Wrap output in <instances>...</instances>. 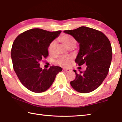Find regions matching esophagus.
I'll list each match as a JSON object with an SVG mask.
<instances>
[{
    "mask_svg": "<svg viewBox=\"0 0 122 122\" xmlns=\"http://www.w3.org/2000/svg\"><path fill=\"white\" fill-rule=\"evenodd\" d=\"M63 70L64 71H66V72H70V71H71L70 69H63Z\"/></svg>",
    "mask_w": 122,
    "mask_h": 122,
    "instance_id": "1",
    "label": "esophagus"
}]
</instances>
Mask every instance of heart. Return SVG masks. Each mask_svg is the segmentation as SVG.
I'll return each instance as SVG.
<instances>
[{
  "label": "heart",
  "instance_id": "b5f03b06",
  "mask_svg": "<svg viewBox=\"0 0 122 122\" xmlns=\"http://www.w3.org/2000/svg\"><path fill=\"white\" fill-rule=\"evenodd\" d=\"M60 41H61L69 49L71 47L76 46V41L73 37L69 35H63L59 39ZM56 41L52 42L49 45L48 50L50 54H53L56 53ZM71 59L67 57H61L58 61V63L61 66H68L70 63Z\"/></svg>",
  "mask_w": 122,
  "mask_h": 122
}]
</instances>
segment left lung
Returning <instances> with one entry per match:
<instances>
[{"instance_id":"obj_1","label":"left lung","mask_w":122,"mask_h":122,"mask_svg":"<svg viewBox=\"0 0 122 122\" xmlns=\"http://www.w3.org/2000/svg\"><path fill=\"white\" fill-rule=\"evenodd\" d=\"M64 33L72 36L79 44L76 59L78 66L85 64L86 70L82 73L73 70L76 77L70 82L74 89L81 93L94 91L100 86L108 73L112 59L111 44L102 32L86 26Z\"/></svg>"}]
</instances>
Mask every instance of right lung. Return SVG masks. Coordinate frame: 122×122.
<instances>
[{"label": "right lung", "instance_id": "add662e5", "mask_svg": "<svg viewBox=\"0 0 122 122\" xmlns=\"http://www.w3.org/2000/svg\"><path fill=\"white\" fill-rule=\"evenodd\" d=\"M61 32L33 28L19 35L14 41L11 51L14 70L20 82L30 91H46L62 71L57 66H51L48 70L42 69L39 63L48 56L49 45Z\"/></svg>", "mask_w": 122, "mask_h": 122}]
</instances>
